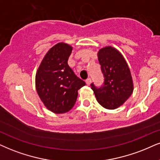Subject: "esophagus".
Wrapping results in <instances>:
<instances>
[{"instance_id": "34e87169", "label": "esophagus", "mask_w": 160, "mask_h": 160, "mask_svg": "<svg viewBox=\"0 0 160 160\" xmlns=\"http://www.w3.org/2000/svg\"><path fill=\"white\" fill-rule=\"evenodd\" d=\"M91 82H92L91 78H88L86 80V85H88V86H89V85L91 84Z\"/></svg>"}]
</instances>
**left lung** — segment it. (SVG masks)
I'll return each mask as SVG.
<instances>
[{"instance_id":"1","label":"left lung","mask_w":160,"mask_h":160,"mask_svg":"<svg viewBox=\"0 0 160 160\" xmlns=\"http://www.w3.org/2000/svg\"><path fill=\"white\" fill-rule=\"evenodd\" d=\"M98 60L104 82L100 88L91 84L97 100L107 109H115L124 103L134 91L132 77L122 54L112 46L99 50Z\"/></svg>"}]
</instances>
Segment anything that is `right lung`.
<instances>
[{
	"label": "right lung",
	"instance_id": "1",
	"mask_svg": "<svg viewBox=\"0 0 160 160\" xmlns=\"http://www.w3.org/2000/svg\"><path fill=\"white\" fill-rule=\"evenodd\" d=\"M72 47L58 43L48 50L35 76L38 96L44 106L55 114H63L73 108L78 90L86 85L68 65Z\"/></svg>",
	"mask_w": 160,
	"mask_h": 160
}]
</instances>
